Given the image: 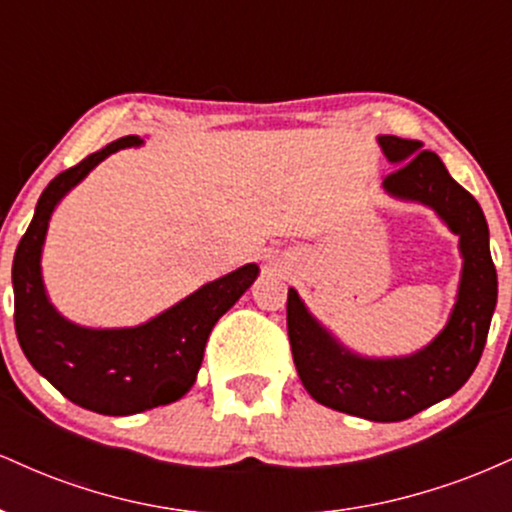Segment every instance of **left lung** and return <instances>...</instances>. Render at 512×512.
<instances>
[{
	"label": "left lung",
	"instance_id": "1",
	"mask_svg": "<svg viewBox=\"0 0 512 512\" xmlns=\"http://www.w3.org/2000/svg\"><path fill=\"white\" fill-rule=\"evenodd\" d=\"M397 170L383 180L387 195L431 207L460 236L462 276L448 325L431 344L411 356L368 358L339 342L308 313L296 289H289L286 325L298 378L315 402L368 421H404L455 395L477 368L498 279L489 250V226L479 202L457 185L433 151L416 139L378 137Z\"/></svg>",
	"mask_w": 512,
	"mask_h": 512
}]
</instances>
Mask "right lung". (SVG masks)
<instances>
[{
	"mask_svg": "<svg viewBox=\"0 0 512 512\" xmlns=\"http://www.w3.org/2000/svg\"><path fill=\"white\" fill-rule=\"evenodd\" d=\"M139 144L142 139L134 134L122 137L57 175L40 195L11 267L14 325L23 354L69 402L108 416L139 414L185 395L195 385L214 325L260 274L257 264H245L137 327L93 330L57 313L40 272L52 211L98 163Z\"/></svg>",
	"mask_w": 512,
	"mask_h": 512,
	"instance_id": "add662e5",
	"label": "right lung"
}]
</instances>
